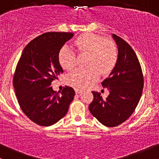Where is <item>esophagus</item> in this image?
<instances>
[{
  "mask_svg": "<svg viewBox=\"0 0 159 159\" xmlns=\"http://www.w3.org/2000/svg\"><path fill=\"white\" fill-rule=\"evenodd\" d=\"M75 92H76V94H79V93H83V89H79V88H76V89H75Z\"/></svg>",
  "mask_w": 159,
  "mask_h": 159,
  "instance_id": "34e87169",
  "label": "esophagus"
}]
</instances>
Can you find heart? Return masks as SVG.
Segmentation results:
<instances>
[{"instance_id": "b5f03b06", "label": "heart", "mask_w": 159, "mask_h": 159, "mask_svg": "<svg viewBox=\"0 0 159 159\" xmlns=\"http://www.w3.org/2000/svg\"><path fill=\"white\" fill-rule=\"evenodd\" d=\"M74 46L80 53H87L89 68H78L66 77L70 86L85 88L96 81L99 72L102 74L109 73L117 62L119 50L116 43L111 40L94 34H85L75 40ZM59 61L64 70H72L76 65V54L68 47H63L59 53Z\"/></svg>"}]
</instances>
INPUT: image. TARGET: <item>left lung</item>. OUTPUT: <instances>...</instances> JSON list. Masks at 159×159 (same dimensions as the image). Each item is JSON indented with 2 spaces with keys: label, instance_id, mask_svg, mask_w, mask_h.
<instances>
[{
  "label": "left lung",
  "instance_id": "1",
  "mask_svg": "<svg viewBox=\"0 0 159 159\" xmlns=\"http://www.w3.org/2000/svg\"><path fill=\"white\" fill-rule=\"evenodd\" d=\"M118 46L117 62L102 86L109 92L106 99L100 93L92 92L93 100L89 109L102 125L115 127L130 117L138 106L142 93L144 77L139 59L131 46L112 34Z\"/></svg>",
  "mask_w": 159,
  "mask_h": 159
}]
</instances>
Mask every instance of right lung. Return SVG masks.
Returning a JSON list of instances; mask_svg holds the SVG:
<instances>
[{"label": "right lung", "instance_id": "1", "mask_svg": "<svg viewBox=\"0 0 159 159\" xmlns=\"http://www.w3.org/2000/svg\"><path fill=\"white\" fill-rule=\"evenodd\" d=\"M73 33L47 32L36 37L24 49L13 79L20 109L34 123L50 126L67 113L74 89L53 91V80L63 72L59 53Z\"/></svg>", "mask_w": 159, "mask_h": 159}]
</instances>
